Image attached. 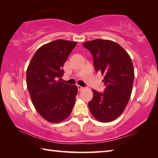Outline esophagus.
I'll return each mask as SVG.
<instances>
[{"label":"esophagus","mask_w":158,"mask_h":158,"mask_svg":"<svg viewBox=\"0 0 158 158\" xmlns=\"http://www.w3.org/2000/svg\"><path fill=\"white\" fill-rule=\"evenodd\" d=\"M77 89H78V90H82L83 89H84V87H82V86H81V85H77Z\"/></svg>","instance_id":"1"}]
</instances>
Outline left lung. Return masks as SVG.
Returning a JSON list of instances; mask_svg holds the SVG:
<instances>
[{
  "instance_id": "1",
  "label": "left lung",
  "mask_w": 158,
  "mask_h": 158,
  "mask_svg": "<svg viewBox=\"0 0 158 158\" xmlns=\"http://www.w3.org/2000/svg\"><path fill=\"white\" fill-rule=\"evenodd\" d=\"M83 46L92 53L95 69L104 77L105 85L104 93L92 90L90 113L100 122L113 121L123 112L132 93L135 78L132 60L123 48L111 40L97 39Z\"/></svg>"
}]
</instances>
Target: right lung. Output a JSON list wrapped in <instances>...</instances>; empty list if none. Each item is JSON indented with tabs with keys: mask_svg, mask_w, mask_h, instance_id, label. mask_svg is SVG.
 Segmentation results:
<instances>
[{
	"mask_svg": "<svg viewBox=\"0 0 158 158\" xmlns=\"http://www.w3.org/2000/svg\"><path fill=\"white\" fill-rule=\"evenodd\" d=\"M76 42L63 40L40 47L32 58L26 73V84L35 108L50 123L67 118L74 106L78 89L75 85L60 81L64 63L75 47Z\"/></svg>",
	"mask_w": 158,
	"mask_h": 158,
	"instance_id": "1",
	"label": "right lung"
}]
</instances>
